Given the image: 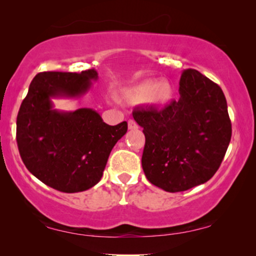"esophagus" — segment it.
<instances>
[{
    "label": "esophagus",
    "instance_id": "obj_1",
    "mask_svg": "<svg viewBox=\"0 0 256 256\" xmlns=\"http://www.w3.org/2000/svg\"><path fill=\"white\" fill-rule=\"evenodd\" d=\"M138 126L134 120H129L128 121V129H130V130H134V129H138Z\"/></svg>",
    "mask_w": 256,
    "mask_h": 256
}]
</instances>
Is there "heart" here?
Masks as SVG:
<instances>
[{
	"mask_svg": "<svg viewBox=\"0 0 256 256\" xmlns=\"http://www.w3.org/2000/svg\"><path fill=\"white\" fill-rule=\"evenodd\" d=\"M124 98L132 102H146L157 107H164L174 98V87L166 80H146L132 88L126 90Z\"/></svg>",
	"mask_w": 256,
	"mask_h": 256,
	"instance_id": "heart-1",
	"label": "heart"
}]
</instances>
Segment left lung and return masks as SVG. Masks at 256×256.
I'll use <instances>...</instances> for the list:
<instances>
[{
    "label": "left lung",
    "instance_id": "obj_1",
    "mask_svg": "<svg viewBox=\"0 0 256 256\" xmlns=\"http://www.w3.org/2000/svg\"><path fill=\"white\" fill-rule=\"evenodd\" d=\"M180 99L162 110L136 108L143 128L142 168L146 180L168 192L204 184L219 169L232 124L222 90L197 70H185Z\"/></svg>",
    "mask_w": 256,
    "mask_h": 256
}]
</instances>
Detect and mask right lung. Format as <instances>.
<instances>
[{"label":"right lung","instance_id":"add662e5","mask_svg":"<svg viewBox=\"0 0 256 256\" xmlns=\"http://www.w3.org/2000/svg\"><path fill=\"white\" fill-rule=\"evenodd\" d=\"M96 80L94 68L38 73L17 115L16 141L26 169L48 186L66 194L99 183L112 149L128 129L126 121L104 124L92 108H54L52 99L82 96Z\"/></svg>","mask_w":256,"mask_h":256}]
</instances>
